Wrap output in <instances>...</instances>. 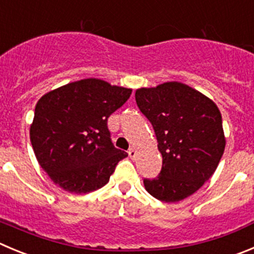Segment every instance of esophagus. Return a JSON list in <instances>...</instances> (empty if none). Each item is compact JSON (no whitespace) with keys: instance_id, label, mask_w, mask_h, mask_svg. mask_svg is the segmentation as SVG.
<instances>
[{"instance_id":"esophagus-1","label":"esophagus","mask_w":254,"mask_h":254,"mask_svg":"<svg viewBox=\"0 0 254 254\" xmlns=\"http://www.w3.org/2000/svg\"><path fill=\"white\" fill-rule=\"evenodd\" d=\"M127 153H129V156L131 159H135V158H136V150H135V149H130Z\"/></svg>"}]
</instances>
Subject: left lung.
Instances as JSON below:
<instances>
[{
  "mask_svg": "<svg viewBox=\"0 0 254 254\" xmlns=\"http://www.w3.org/2000/svg\"><path fill=\"white\" fill-rule=\"evenodd\" d=\"M135 100L154 127L162 172L144 179L146 191L175 203L195 193L214 174L226 148L222 115L213 100L178 81L140 87Z\"/></svg>",
  "mask_w": 254,
  "mask_h": 254,
  "instance_id": "obj_1",
  "label": "left lung"
}]
</instances>
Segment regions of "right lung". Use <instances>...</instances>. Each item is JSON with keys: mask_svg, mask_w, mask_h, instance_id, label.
Here are the masks:
<instances>
[{"mask_svg": "<svg viewBox=\"0 0 254 254\" xmlns=\"http://www.w3.org/2000/svg\"><path fill=\"white\" fill-rule=\"evenodd\" d=\"M130 94L131 89L90 77L40 98L30 140L40 167L56 186L86 194L108 183L116 164L127 156L111 143L108 118Z\"/></svg>", "mask_w": 254, "mask_h": 254, "instance_id": "add662e5", "label": "right lung"}]
</instances>
